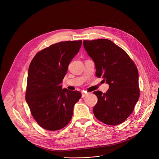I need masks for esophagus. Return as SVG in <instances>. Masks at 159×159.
Instances as JSON below:
<instances>
[{"instance_id": "obj_1", "label": "esophagus", "mask_w": 159, "mask_h": 159, "mask_svg": "<svg viewBox=\"0 0 159 159\" xmlns=\"http://www.w3.org/2000/svg\"><path fill=\"white\" fill-rule=\"evenodd\" d=\"M86 95H88V93L85 92V91H82V97L84 98Z\"/></svg>"}]
</instances>
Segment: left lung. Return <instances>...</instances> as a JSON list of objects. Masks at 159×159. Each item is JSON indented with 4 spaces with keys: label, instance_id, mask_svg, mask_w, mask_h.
<instances>
[{
    "label": "left lung",
    "instance_id": "left-lung-1",
    "mask_svg": "<svg viewBox=\"0 0 159 159\" xmlns=\"http://www.w3.org/2000/svg\"><path fill=\"white\" fill-rule=\"evenodd\" d=\"M83 45L95 62L96 76L109 84L106 93L93 92L98 98L94 115L106 124L119 125L131 115L139 98L137 67L126 52L110 40H84Z\"/></svg>",
    "mask_w": 159,
    "mask_h": 159
}]
</instances>
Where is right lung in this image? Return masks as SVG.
Here are the masks:
<instances>
[{
	"instance_id": "add662e5",
	"label": "right lung",
	"mask_w": 159,
	"mask_h": 159,
	"mask_svg": "<svg viewBox=\"0 0 159 159\" xmlns=\"http://www.w3.org/2000/svg\"><path fill=\"white\" fill-rule=\"evenodd\" d=\"M81 44L82 40L60 42L41 50L31 62L26 101L33 118L45 129L57 131L65 127L81 97L79 91L62 89L61 85Z\"/></svg>"
}]
</instances>
